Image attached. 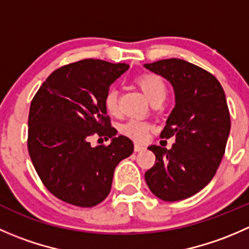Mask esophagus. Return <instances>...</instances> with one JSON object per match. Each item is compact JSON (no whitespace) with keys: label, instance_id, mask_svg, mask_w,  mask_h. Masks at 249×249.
<instances>
[{"label":"esophagus","instance_id":"esophagus-1","mask_svg":"<svg viewBox=\"0 0 249 249\" xmlns=\"http://www.w3.org/2000/svg\"><path fill=\"white\" fill-rule=\"evenodd\" d=\"M135 152H142V150H144L145 149V147L144 145H142V144H139V143H136V144H135Z\"/></svg>","mask_w":249,"mask_h":249}]
</instances>
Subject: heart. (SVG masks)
I'll return each instance as SVG.
<instances>
[{"label": "heart", "mask_w": 249, "mask_h": 249, "mask_svg": "<svg viewBox=\"0 0 249 249\" xmlns=\"http://www.w3.org/2000/svg\"><path fill=\"white\" fill-rule=\"evenodd\" d=\"M136 83L150 102L158 99L164 100L166 96V84L158 74L142 73L136 78ZM104 106L107 113L110 115H117L119 113L118 92L114 89H109L106 92L104 97ZM152 129L153 125L149 122L142 119H130L120 126V132L124 136L136 141V142H142L147 139L148 134Z\"/></svg>", "instance_id": "heart-1"}]
</instances>
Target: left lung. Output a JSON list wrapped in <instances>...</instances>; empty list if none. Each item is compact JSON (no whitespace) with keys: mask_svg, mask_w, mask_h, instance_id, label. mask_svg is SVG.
<instances>
[{"mask_svg":"<svg viewBox=\"0 0 249 249\" xmlns=\"http://www.w3.org/2000/svg\"><path fill=\"white\" fill-rule=\"evenodd\" d=\"M144 67L169 80L176 105L161 139L173 137L171 149L150 145L155 164L144 173L150 192L164 201L193 196L212 180L225 153L230 113L218 79L201 67L166 59Z\"/></svg>","mask_w":249,"mask_h":249,"instance_id":"obj_1","label":"left lung"}]
</instances>
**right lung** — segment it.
Masks as SVG:
<instances>
[{"label": "right lung", "mask_w": 249, "mask_h": 249, "mask_svg": "<svg viewBox=\"0 0 249 249\" xmlns=\"http://www.w3.org/2000/svg\"><path fill=\"white\" fill-rule=\"evenodd\" d=\"M126 64L85 59L55 70L32 99L29 113L30 158L39 178L62 201L92 207L108 196L117 165L134 152L126 136L115 137L104 106L110 84ZM111 139L92 147V134Z\"/></svg>", "instance_id": "right-lung-1"}]
</instances>
